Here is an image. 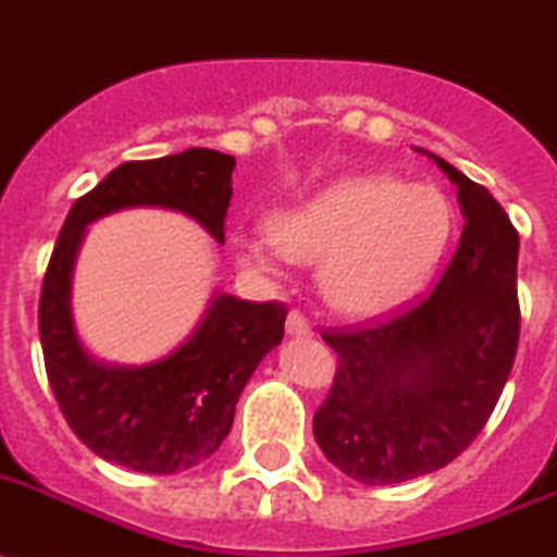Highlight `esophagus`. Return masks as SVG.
Instances as JSON below:
<instances>
[{"mask_svg": "<svg viewBox=\"0 0 557 557\" xmlns=\"http://www.w3.org/2000/svg\"><path fill=\"white\" fill-rule=\"evenodd\" d=\"M310 333H312L310 321H307L301 312H296V310L289 312V315H287V335H293V338H307Z\"/></svg>", "mask_w": 557, "mask_h": 557, "instance_id": "1", "label": "esophagus"}]
</instances>
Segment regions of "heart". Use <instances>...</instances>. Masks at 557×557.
I'll return each instance as SVG.
<instances>
[{
  "label": "heart",
  "instance_id": "obj_1",
  "mask_svg": "<svg viewBox=\"0 0 557 557\" xmlns=\"http://www.w3.org/2000/svg\"><path fill=\"white\" fill-rule=\"evenodd\" d=\"M453 230L455 210L438 187L358 173L278 210L273 227L238 236V250L261 273L287 259L321 264L324 301L344 319L370 321L401 310L433 282Z\"/></svg>",
  "mask_w": 557,
  "mask_h": 557
}]
</instances>
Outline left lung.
<instances>
[{
    "mask_svg": "<svg viewBox=\"0 0 557 557\" xmlns=\"http://www.w3.org/2000/svg\"><path fill=\"white\" fill-rule=\"evenodd\" d=\"M426 156L458 187L463 230L453 261L433 293L389 324L324 335L338 367L312 435L358 484H401L447 467L484 430L516 361V227L486 187Z\"/></svg>",
    "mask_w": 557,
    "mask_h": 557,
    "instance_id": "obj_1",
    "label": "left lung"
}]
</instances>
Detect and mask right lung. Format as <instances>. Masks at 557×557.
I'll list each match as a JSON object with an SVG mask.
<instances>
[{"instance_id":"obj_1","label":"right lung","mask_w":557,"mask_h":557,"mask_svg":"<svg viewBox=\"0 0 557 557\" xmlns=\"http://www.w3.org/2000/svg\"><path fill=\"white\" fill-rule=\"evenodd\" d=\"M236 159L210 147L124 162L76 199L50 256L39 298V338L50 389L76 438L99 458L147 475L190 470L222 447L238 395L284 338L287 307L215 293L185 342L147 364L102 361L73 321V268L87 227L133 207L190 215L224 245Z\"/></svg>"}]
</instances>
